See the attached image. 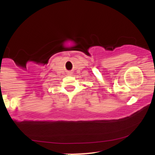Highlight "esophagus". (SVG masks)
<instances>
[{
  "instance_id": "1",
  "label": "esophagus",
  "mask_w": 155,
  "mask_h": 155,
  "mask_svg": "<svg viewBox=\"0 0 155 155\" xmlns=\"http://www.w3.org/2000/svg\"><path fill=\"white\" fill-rule=\"evenodd\" d=\"M68 76H72V73H71V72H68Z\"/></svg>"
}]
</instances>
